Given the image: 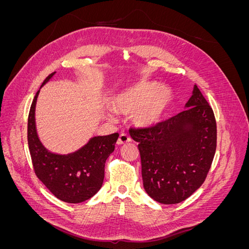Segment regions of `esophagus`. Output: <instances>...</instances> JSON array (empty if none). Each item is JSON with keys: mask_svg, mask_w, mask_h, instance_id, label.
<instances>
[{"mask_svg": "<svg viewBox=\"0 0 249 249\" xmlns=\"http://www.w3.org/2000/svg\"><path fill=\"white\" fill-rule=\"evenodd\" d=\"M131 141V137L129 135L125 134V133H122L119 135V138L117 140V144L118 145H122V144H125V143L130 142Z\"/></svg>", "mask_w": 249, "mask_h": 249, "instance_id": "esophagus-1", "label": "esophagus"}]
</instances>
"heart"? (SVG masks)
<instances>
[{
  "label": "heart",
  "instance_id": "heart-1",
  "mask_svg": "<svg viewBox=\"0 0 249 249\" xmlns=\"http://www.w3.org/2000/svg\"><path fill=\"white\" fill-rule=\"evenodd\" d=\"M170 101L167 87H158L155 82H139L118 94L114 105L117 111L124 114L134 112L135 124L148 127L161 122Z\"/></svg>",
  "mask_w": 249,
  "mask_h": 249
}]
</instances>
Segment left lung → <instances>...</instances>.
I'll use <instances>...</instances> for the list:
<instances>
[{
  "instance_id": "8db88e82",
  "label": "left lung",
  "mask_w": 249,
  "mask_h": 249,
  "mask_svg": "<svg viewBox=\"0 0 249 249\" xmlns=\"http://www.w3.org/2000/svg\"><path fill=\"white\" fill-rule=\"evenodd\" d=\"M185 107L156 125L130 129L139 143L143 187L164 205L183 201L198 189L216 150L214 112L196 85Z\"/></svg>"
}]
</instances>
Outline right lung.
Returning a JSON list of instances; mask_svg holds the SVG:
<instances>
[{
    "label": "right lung",
    "mask_w": 249,
    "mask_h": 249,
    "mask_svg": "<svg viewBox=\"0 0 249 249\" xmlns=\"http://www.w3.org/2000/svg\"><path fill=\"white\" fill-rule=\"evenodd\" d=\"M54 74L51 73L41 86ZM38 93L39 90L34 96L28 117V144L35 175L60 200L70 203L85 201L101 189L105 163L114 152L119 134L93 137L72 154H53L41 144L37 136L35 106Z\"/></svg>",
    "instance_id": "obj_1"
}]
</instances>
